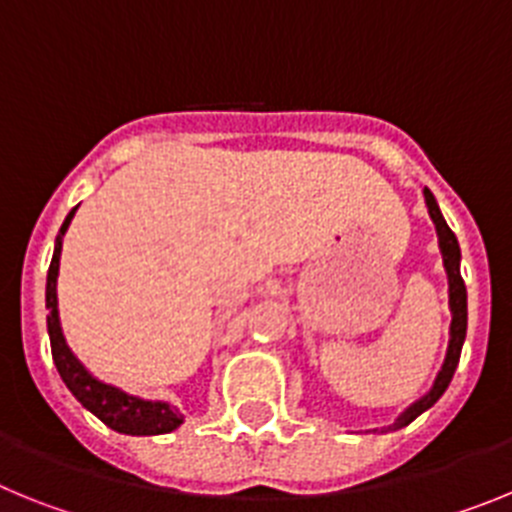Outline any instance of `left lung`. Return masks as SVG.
<instances>
[{"mask_svg": "<svg viewBox=\"0 0 512 512\" xmlns=\"http://www.w3.org/2000/svg\"><path fill=\"white\" fill-rule=\"evenodd\" d=\"M423 194H425V205H428V215H431L433 225H436L438 248H441L443 266H446V277H449V307H451L449 348H446V359H443L441 372L436 374V382H433V387L428 390V395H423L418 402H413V405H410V408L390 425L392 431L405 428V425L413 423L420 413H425V410L436 405L438 397L446 392L451 377H454L456 366H459L461 346H464V338H467V287H464V279H461V271H459V261H461L459 241H456V235L451 233V228L446 225V220H443L431 189H423Z\"/></svg>", "mask_w": 512, "mask_h": 512, "instance_id": "obj_1", "label": "left lung"}]
</instances>
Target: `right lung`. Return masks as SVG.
<instances>
[{
    "mask_svg": "<svg viewBox=\"0 0 512 512\" xmlns=\"http://www.w3.org/2000/svg\"><path fill=\"white\" fill-rule=\"evenodd\" d=\"M74 210L66 215L61 225V233L56 238V248H53V261L48 269V284H45V307H48V336H51V351L56 369L61 374L63 384L69 387L71 395L89 410L97 415L104 425H110L112 431L125 433V436H161V433L176 431L184 423V415L176 408H171L169 402H153L140 400V397L128 395V392L117 390L112 384L99 382L97 377L84 369L79 359L71 354V348L66 346L63 338L61 320H58V297H56V279H58V261H61V238L66 235L71 225Z\"/></svg>",
    "mask_w": 512,
    "mask_h": 512,
    "instance_id": "right-lung-1",
    "label": "right lung"
}]
</instances>
